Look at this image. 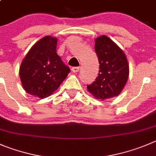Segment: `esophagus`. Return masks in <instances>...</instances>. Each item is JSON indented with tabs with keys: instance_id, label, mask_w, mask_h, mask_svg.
Instances as JSON below:
<instances>
[{
	"instance_id": "1",
	"label": "esophagus",
	"mask_w": 156,
	"mask_h": 156,
	"mask_svg": "<svg viewBox=\"0 0 156 156\" xmlns=\"http://www.w3.org/2000/svg\"><path fill=\"white\" fill-rule=\"evenodd\" d=\"M71 71H72V72H74V73H77V72L79 71V67H73V68H71Z\"/></svg>"
}]
</instances>
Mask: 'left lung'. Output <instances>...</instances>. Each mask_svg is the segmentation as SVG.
I'll use <instances>...</instances> for the list:
<instances>
[{
    "label": "left lung",
    "mask_w": 156,
    "mask_h": 156,
    "mask_svg": "<svg viewBox=\"0 0 156 156\" xmlns=\"http://www.w3.org/2000/svg\"><path fill=\"white\" fill-rule=\"evenodd\" d=\"M94 42L99 73L87 89L94 98L103 101L122 92L129 78V65L124 51L108 37L101 35Z\"/></svg>",
    "instance_id": "8db88e82"
}]
</instances>
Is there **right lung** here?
<instances>
[{
	"label": "right lung",
	"mask_w": 156,
	"mask_h": 156,
	"mask_svg": "<svg viewBox=\"0 0 156 156\" xmlns=\"http://www.w3.org/2000/svg\"><path fill=\"white\" fill-rule=\"evenodd\" d=\"M57 42L58 38L51 36H45L36 42L19 69L26 92L41 99L53 94L70 72V68L57 55Z\"/></svg>",
	"instance_id": "right-lung-1"
}]
</instances>
